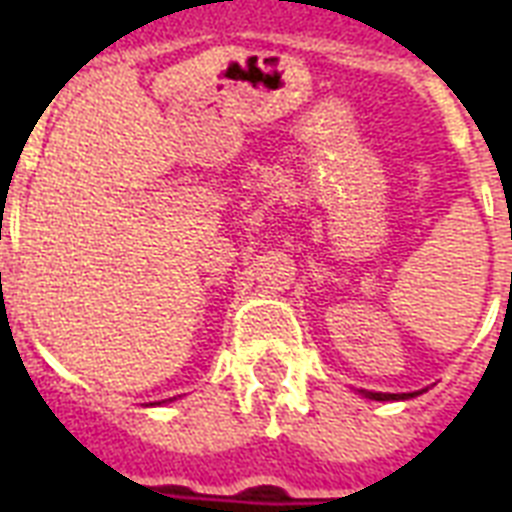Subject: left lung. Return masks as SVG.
<instances>
[{"mask_svg": "<svg viewBox=\"0 0 512 512\" xmlns=\"http://www.w3.org/2000/svg\"><path fill=\"white\" fill-rule=\"evenodd\" d=\"M366 398H374V401H404V398H414L420 393H372V390H361Z\"/></svg>", "mask_w": 512, "mask_h": 512, "instance_id": "1", "label": "left lung"}]
</instances>
